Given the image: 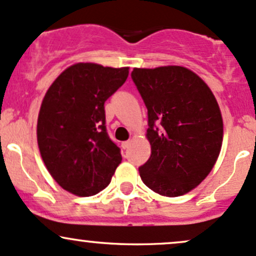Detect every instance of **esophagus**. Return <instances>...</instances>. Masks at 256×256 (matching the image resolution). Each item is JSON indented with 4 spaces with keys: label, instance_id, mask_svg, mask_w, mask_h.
Here are the masks:
<instances>
[{
    "label": "esophagus",
    "instance_id": "obj_1",
    "mask_svg": "<svg viewBox=\"0 0 256 256\" xmlns=\"http://www.w3.org/2000/svg\"><path fill=\"white\" fill-rule=\"evenodd\" d=\"M130 144H131V141H124L122 144H121V147H122L124 150H128V147H130Z\"/></svg>",
    "mask_w": 256,
    "mask_h": 256
}]
</instances>
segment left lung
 I'll return each instance as SVG.
<instances>
[{
  "mask_svg": "<svg viewBox=\"0 0 256 256\" xmlns=\"http://www.w3.org/2000/svg\"><path fill=\"white\" fill-rule=\"evenodd\" d=\"M148 110L150 157L140 176L168 198L192 192L217 162L223 120L205 80L182 66L134 68L131 74Z\"/></svg>",
  "mask_w": 256,
  "mask_h": 256,
  "instance_id": "left-lung-1",
  "label": "left lung"
}]
</instances>
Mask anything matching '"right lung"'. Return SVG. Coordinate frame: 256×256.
I'll use <instances>...</instances> for the list:
<instances>
[{
  "label": "right lung",
  "instance_id": "1",
  "mask_svg": "<svg viewBox=\"0 0 256 256\" xmlns=\"http://www.w3.org/2000/svg\"><path fill=\"white\" fill-rule=\"evenodd\" d=\"M128 76V67L78 62L61 72L45 93L38 146L50 176L66 192L96 195L121 163L120 148L106 134L104 103Z\"/></svg>",
  "mask_w": 256,
  "mask_h": 256
}]
</instances>
